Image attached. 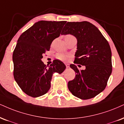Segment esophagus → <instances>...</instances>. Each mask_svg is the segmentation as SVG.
<instances>
[{"label":"esophagus","instance_id":"obj_1","mask_svg":"<svg viewBox=\"0 0 124 124\" xmlns=\"http://www.w3.org/2000/svg\"><path fill=\"white\" fill-rule=\"evenodd\" d=\"M65 64V66H66L67 68H69L70 65L68 64Z\"/></svg>","mask_w":124,"mask_h":124}]
</instances>
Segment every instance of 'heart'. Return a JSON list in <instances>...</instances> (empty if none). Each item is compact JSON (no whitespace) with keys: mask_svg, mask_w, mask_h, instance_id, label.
Instances as JSON below:
<instances>
[{"mask_svg":"<svg viewBox=\"0 0 124 124\" xmlns=\"http://www.w3.org/2000/svg\"><path fill=\"white\" fill-rule=\"evenodd\" d=\"M73 38H75L74 36L71 34H67L65 35L64 37L65 41L69 40V39H73ZM68 57H69V56L67 54H63V53H59V54H57V58L58 59L60 60L63 61V62H65L68 60Z\"/></svg>","mask_w":124,"mask_h":124,"instance_id":"heart-1","label":"heart"}]
</instances>
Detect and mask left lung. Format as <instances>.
Segmentation results:
<instances>
[{"instance_id":"1","label":"left lung","mask_w":124,"mask_h":124,"mask_svg":"<svg viewBox=\"0 0 124 124\" xmlns=\"http://www.w3.org/2000/svg\"><path fill=\"white\" fill-rule=\"evenodd\" d=\"M62 33L76 38L78 50L74 62L85 67V70L79 71L75 64L70 65L76 75L68 82V89L80 99L95 97L106 88L112 72L111 51L108 41L95 26L87 21L67 22Z\"/></svg>"}]
</instances>
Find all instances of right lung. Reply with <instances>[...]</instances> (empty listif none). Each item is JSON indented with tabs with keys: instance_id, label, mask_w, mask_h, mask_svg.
<instances>
[{
	"instance_id": "right-lung-1",
	"label": "right lung",
	"mask_w": 124,
	"mask_h": 124,
	"mask_svg": "<svg viewBox=\"0 0 124 124\" xmlns=\"http://www.w3.org/2000/svg\"><path fill=\"white\" fill-rule=\"evenodd\" d=\"M66 22L39 21L18 39L13 54L14 78L27 95L36 98L45 94L50 88L53 73L62 74L65 69L61 61L54 60L50 66H46L41 59Z\"/></svg>"
}]
</instances>
